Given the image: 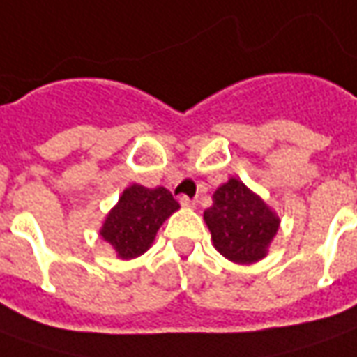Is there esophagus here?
Wrapping results in <instances>:
<instances>
[{
	"label": "esophagus",
	"instance_id": "1",
	"mask_svg": "<svg viewBox=\"0 0 357 357\" xmlns=\"http://www.w3.org/2000/svg\"><path fill=\"white\" fill-rule=\"evenodd\" d=\"M179 204H181V206H185V208H193V206H195V201L183 195V197H179Z\"/></svg>",
	"mask_w": 357,
	"mask_h": 357
}]
</instances>
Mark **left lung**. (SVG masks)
<instances>
[{"label": "left lung", "mask_w": 357, "mask_h": 357, "mask_svg": "<svg viewBox=\"0 0 357 357\" xmlns=\"http://www.w3.org/2000/svg\"><path fill=\"white\" fill-rule=\"evenodd\" d=\"M204 222L213 234L214 248L241 265L266 255L280 224L265 201L236 178L214 191L213 204L204 211Z\"/></svg>", "instance_id": "left-lung-1"}]
</instances>
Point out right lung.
<instances>
[{
  "label": "right lung",
  "mask_w": 357,
  "mask_h": 357,
  "mask_svg": "<svg viewBox=\"0 0 357 357\" xmlns=\"http://www.w3.org/2000/svg\"><path fill=\"white\" fill-rule=\"evenodd\" d=\"M178 208L179 203L166 187L149 189L133 183L112 208L100 236L121 259H133L151 248L162 222Z\"/></svg>",
  "instance_id": "1"
}]
</instances>
